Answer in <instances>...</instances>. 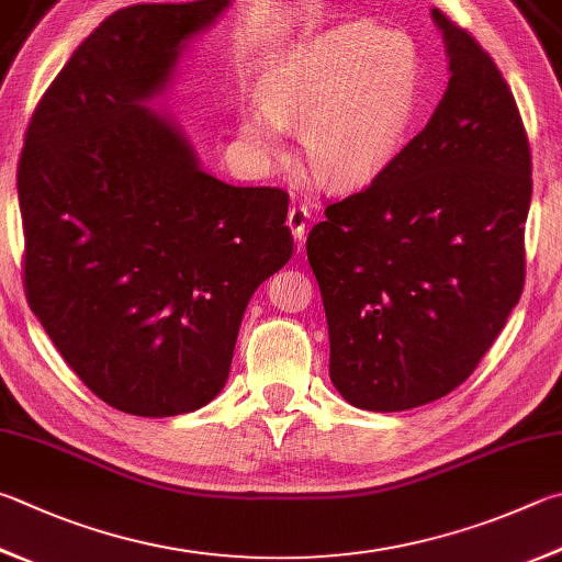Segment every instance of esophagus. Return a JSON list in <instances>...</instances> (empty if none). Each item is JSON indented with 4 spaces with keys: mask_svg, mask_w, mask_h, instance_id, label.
Here are the masks:
<instances>
[{
    "mask_svg": "<svg viewBox=\"0 0 562 562\" xmlns=\"http://www.w3.org/2000/svg\"><path fill=\"white\" fill-rule=\"evenodd\" d=\"M292 236L297 240H304V233H307V221H310V209L304 203H292L288 213Z\"/></svg>",
    "mask_w": 562,
    "mask_h": 562,
    "instance_id": "34e87169",
    "label": "esophagus"
}]
</instances>
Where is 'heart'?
I'll return each mask as SVG.
<instances>
[{
    "mask_svg": "<svg viewBox=\"0 0 562 562\" xmlns=\"http://www.w3.org/2000/svg\"><path fill=\"white\" fill-rule=\"evenodd\" d=\"M420 54L403 32L369 22L336 26L288 50L260 83L262 110L240 120L258 157L282 149V130H302L314 181L361 187L395 157L415 117Z\"/></svg>",
    "mask_w": 562,
    "mask_h": 562,
    "instance_id": "obj_1",
    "label": "heart"
}]
</instances>
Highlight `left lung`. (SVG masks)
<instances>
[{
    "label": "left lung",
    "mask_w": 562,
    "mask_h": 562,
    "mask_svg": "<svg viewBox=\"0 0 562 562\" xmlns=\"http://www.w3.org/2000/svg\"><path fill=\"white\" fill-rule=\"evenodd\" d=\"M450 83L369 187L329 201L307 258L346 401L395 413L452 393L502 334L526 280L530 145L479 41L432 9Z\"/></svg>",
    "instance_id": "8db88e82"
}]
</instances>
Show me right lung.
<instances>
[{"instance_id":"1","label":"right lung","mask_w":562,"mask_h":562,"mask_svg":"<svg viewBox=\"0 0 562 562\" xmlns=\"http://www.w3.org/2000/svg\"><path fill=\"white\" fill-rule=\"evenodd\" d=\"M226 7L110 14L41 95L19 155L29 307L78 379L130 415L218 395L252 292L294 246L288 191L213 179L139 105L165 88L181 38Z\"/></svg>"}]
</instances>
